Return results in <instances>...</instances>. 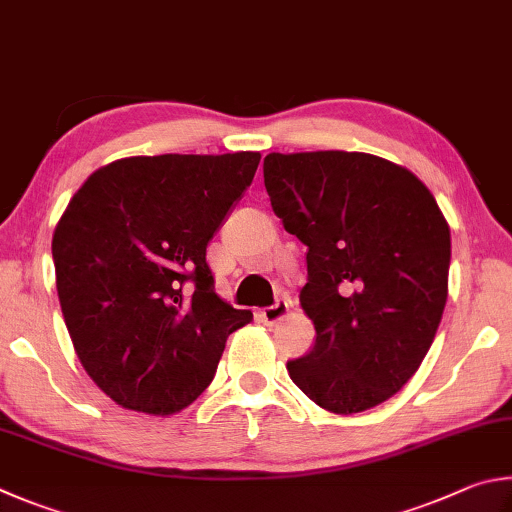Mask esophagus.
<instances>
[{"mask_svg": "<svg viewBox=\"0 0 512 512\" xmlns=\"http://www.w3.org/2000/svg\"><path fill=\"white\" fill-rule=\"evenodd\" d=\"M290 308H292V301L288 297H283V299L276 301L274 306L258 310V319H261L263 324H267V326H274V324H279L281 319L288 317Z\"/></svg>", "mask_w": 512, "mask_h": 512, "instance_id": "esophagus-1", "label": "esophagus"}]
</instances>
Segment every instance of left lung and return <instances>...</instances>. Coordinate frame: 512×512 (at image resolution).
<instances>
[{"mask_svg":"<svg viewBox=\"0 0 512 512\" xmlns=\"http://www.w3.org/2000/svg\"><path fill=\"white\" fill-rule=\"evenodd\" d=\"M265 188L308 247L299 301L315 324L292 382L333 414L389 400L423 364L441 324L450 224L405 166L369 152H270Z\"/></svg>","mask_w":512,"mask_h":512,"instance_id":"left-lung-1","label":"left lung"}]
</instances>
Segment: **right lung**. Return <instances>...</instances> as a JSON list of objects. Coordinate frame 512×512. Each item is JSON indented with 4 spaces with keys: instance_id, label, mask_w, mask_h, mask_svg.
Wrapping results in <instances>:
<instances>
[{
    "instance_id": "right-lung-1",
    "label": "right lung",
    "mask_w": 512,
    "mask_h": 512,
    "mask_svg": "<svg viewBox=\"0 0 512 512\" xmlns=\"http://www.w3.org/2000/svg\"><path fill=\"white\" fill-rule=\"evenodd\" d=\"M261 152L123 157L71 197L53 231L71 344L116 405L173 416L209 387L249 310L213 290L206 245Z\"/></svg>"
}]
</instances>
